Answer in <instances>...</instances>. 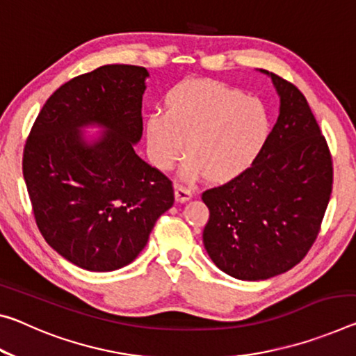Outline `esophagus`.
<instances>
[{
    "label": "esophagus",
    "mask_w": 356,
    "mask_h": 356,
    "mask_svg": "<svg viewBox=\"0 0 356 356\" xmlns=\"http://www.w3.org/2000/svg\"><path fill=\"white\" fill-rule=\"evenodd\" d=\"M174 191H176V201L177 202H185V201H188L191 196H193V191H191V188L184 187V185H176Z\"/></svg>",
    "instance_id": "obj_1"
}]
</instances>
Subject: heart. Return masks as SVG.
Returning <instances> with one entry per match:
<instances>
[{
    "label": "heart",
    "mask_w": 356,
    "mask_h": 356,
    "mask_svg": "<svg viewBox=\"0 0 356 356\" xmlns=\"http://www.w3.org/2000/svg\"><path fill=\"white\" fill-rule=\"evenodd\" d=\"M266 106L238 88L216 81L188 79L166 95V111L145 118V138L152 160L172 168L185 150L190 158L184 176H206L227 182L249 168L269 134Z\"/></svg>",
    "instance_id": "b5f03b06"
}]
</instances>
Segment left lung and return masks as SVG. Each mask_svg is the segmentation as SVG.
Instances as JSON below:
<instances>
[{
    "instance_id": "1",
    "label": "left lung",
    "mask_w": 356,
    "mask_h": 356,
    "mask_svg": "<svg viewBox=\"0 0 356 356\" xmlns=\"http://www.w3.org/2000/svg\"><path fill=\"white\" fill-rule=\"evenodd\" d=\"M279 117L250 168L206 190L202 242L218 269L239 280H266L306 257L332 188L328 144L293 83L273 72Z\"/></svg>"
}]
</instances>
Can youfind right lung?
Instances as JSON below:
<instances>
[{"mask_svg": "<svg viewBox=\"0 0 356 356\" xmlns=\"http://www.w3.org/2000/svg\"><path fill=\"white\" fill-rule=\"evenodd\" d=\"M143 66L106 65L54 92L24 150V177L38 228L76 266H127L174 204L172 182L134 152L143 138ZM104 133L88 140L83 127Z\"/></svg>", "mask_w": 356, "mask_h": 356, "instance_id": "add662e5", "label": "right lung"}]
</instances>
